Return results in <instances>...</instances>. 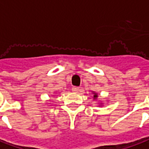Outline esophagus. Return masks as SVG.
I'll return each instance as SVG.
<instances>
[{"label": "esophagus", "instance_id": "34e87169", "mask_svg": "<svg viewBox=\"0 0 149 149\" xmlns=\"http://www.w3.org/2000/svg\"><path fill=\"white\" fill-rule=\"evenodd\" d=\"M72 92H74V93H77L80 91V88L77 87V86H73V87L72 88Z\"/></svg>", "mask_w": 149, "mask_h": 149}]
</instances>
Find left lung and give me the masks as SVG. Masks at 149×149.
Listing matches in <instances>:
<instances>
[{
  "label": "left lung",
  "mask_w": 149,
  "mask_h": 149,
  "mask_svg": "<svg viewBox=\"0 0 149 149\" xmlns=\"http://www.w3.org/2000/svg\"><path fill=\"white\" fill-rule=\"evenodd\" d=\"M97 97H98V95H97L96 93H94V100H96Z\"/></svg>",
  "instance_id": "1"
}]
</instances>
